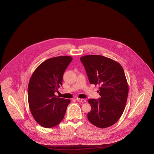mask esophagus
<instances>
[{
    "mask_svg": "<svg viewBox=\"0 0 154 154\" xmlns=\"http://www.w3.org/2000/svg\"><path fill=\"white\" fill-rule=\"evenodd\" d=\"M76 100L78 102H86V100L85 99H81V98H76Z\"/></svg>",
    "mask_w": 154,
    "mask_h": 154,
    "instance_id": "obj_1",
    "label": "esophagus"
}]
</instances>
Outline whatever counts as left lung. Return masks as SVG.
Returning a JSON list of instances; mask_svg holds the SVG:
<instances>
[{"instance_id": "1", "label": "left lung", "mask_w": 154, "mask_h": 154, "mask_svg": "<svg viewBox=\"0 0 154 154\" xmlns=\"http://www.w3.org/2000/svg\"><path fill=\"white\" fill-rule=\"evenodd\" d=\"M80 60L90 83L99 86L100 99L88 100L92 109L88 119L97 127H110L120 119L127 102L128 86L123 67L102 55H85Z\"/></svg>"}]
</instances>
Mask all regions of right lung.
I'll use <instances>...</instances> for the list:
<instances>
[{"instance_id": "obj_1", "label": "right lung", "mask_w": 154, "mask_h": 154, "mask_svg": "<svg viewBox=\"0 0 154 154\" xmlns=\"http://www.w3.org/2000/svg\"><path fill=\"white\" fill-rule=\"evenodd\" d=\"M72 60L60 56L46 60L33 72L28 86V100L31 114L41 126L51 128L61 122L69 99L55 94L62 85L65 69Z\"/></svg>"}]
</instances>
